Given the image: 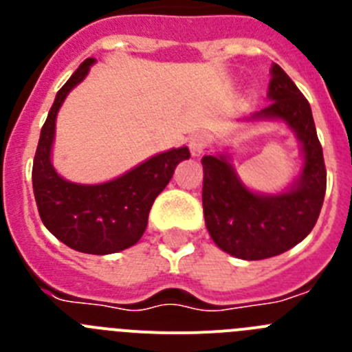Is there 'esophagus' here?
<instances>
[{"instance_id": "34e87169", "label": "esophagus", "mask_w": 352, "mask_h": 352, "mask_svg": "<svg viewBox=\"0 0 352 352\" xmlns=\"http://www.w3.org/2000/svg\"><path fill=\"white\" fill-rule=\"evenodd\" d=\"M208 146V135L206 133H194L190 138V153L192 157H201L204 153V149Z\"/></svg>"}]
</instances>
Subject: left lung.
Segmentation results:
<instances>
[{
  "label": "left lung",
  "mask_w": 352,
  "mask_h": 352,
  "mask_svg": "<svg viewBox=\"0 0 352 352\" xmlns=\"http://www.w3.org/2000/svg\"><path fill=\"white\" fill-rule=\"evenodd\" d=\"M272 104L243 121H280L301 148V169L282 192H256L239 178L229 151L203 157V208L211 239L245 261L280 256L303 241L316 226L326 194V169L312 109L296 84L272 65Z\"/></svg>",
  "instance_id": "1"
}]
</instances>
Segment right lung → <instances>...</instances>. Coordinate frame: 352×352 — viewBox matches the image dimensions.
<instances>
[{"instance_id":"add662e5","label":"right lung","mask_w":352,"mask_h":352,"mask_svg":"<svg viewBox=\"0 0 352 352\" xmlns=\"http://www.w3.org/2000/svg\"><path fill=\"white\" fill-rule=\"evenodd\" d=\"M95 58L80 63L58 91L40 132L33 160V192L43 226L67 247L107 256L132 247L144 234L155 199L173 178L179 162L190 158L186 146L157 153L118 178L95 185L65 179L52 166L56 118L68 93L88 76Z\"/></svg>"}]
</instances>
